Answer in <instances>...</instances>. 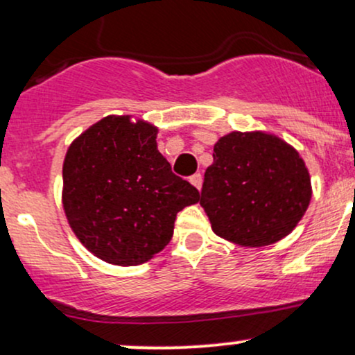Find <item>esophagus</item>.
<instances>
[{
	"mask_svg": "<svg viewBox=\"0 0 355 355\" xmlns=\"http://www.w3.org/2000/svg\"><path fill=\"white\" fill-rule=\"evenodd\" d=\"M190 183L195 187V189L200 190V187H202V175L200 173H195L193 177H190Z\"/></svg>",
	"mask_w": 355,
	"mask_h": 355,
	"instance_id": "obj_1",
	"label": "esophagus"
}]
</instances>
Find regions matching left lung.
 <instances>
[{
    "instance_id": "1",
    "label": "left lung",
    "mask_w": 355,
    "mask_h": 355,
    "mask_svg": "<svg viewBox=\"0 0 355 355\" xmlns=\"http://www.w3.org/2000/svg\"><path fill=\"white\" fill-rule=\"evenodd\" d=\"M312 198L304 158L274 133L232 132L214 146L200 205L214 234L242 247L287 237Z\"/></svg>"
}]
</instances>
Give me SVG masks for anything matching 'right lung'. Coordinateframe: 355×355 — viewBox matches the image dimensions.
<instances>
[{"label":"right lung","instance_id":"add662e5","mask_svg":"<svg viewBox=\"0 0 355 355\" xmlns=\"http://www.w3.org/2000/svg\"><path fill=\"white\" fill-rule=\"evenodd\" d=\"M158 128L108 115L68 146L61 203L87 250L113 266H140L168 245L177 214L200 193L172 173L157 148Z\"/></svg>","mask_w":355,"mask_h":355}]
</instances>
